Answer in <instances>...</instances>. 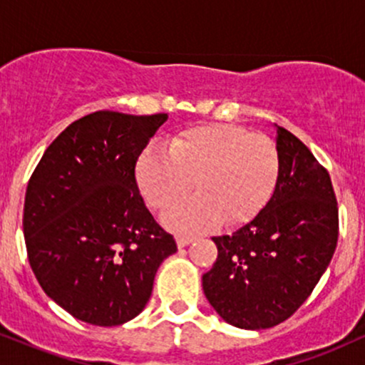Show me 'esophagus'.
Instances as JSON below:
<instances>
[{
  "mask_svg": "<svg viewBox=\"0 0 365 365\" xmlns=\"http://www.w3.org/2000/svg\"><path fill=\"white\" fill-rule=\"evenodd\" d=\"M194 240H195L194 237H187V235H178L177 237L178 247H187L188 244H192V242H194Z\"/></svg>",
  "mask_w": 365,
  "mask_h": 365,
  "instance_id": "34e87169",
  "label": "esophagus"
}]
</instances>
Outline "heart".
Listing matches in <instances>:
<instances>
[{
    "instance_id": "heart-1",
    "label": "heart",
    "mask_w": 365,
    "mask_h": 365,
    "mask_svg": "<svg viewBox=\"0 0 365 365\" xmlns=\"http://www.w3.org/2000/svg\"><path fill=\"white\" fill-rule=\"evenodd\" d=\"M278 177L274 142L225 123L183 130L168 150L153 145L137 163L142 194L159 211L183 199L194 182L197 195L165 215V223L182 233L206 232L220 220L225 225L252 220L269 202Z\"/></svg>"
}]
</instances>
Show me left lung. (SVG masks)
Wrapping results in <instances>:
<instances>
[{"mask_svg": "<svg viewBox=\"0 0 365 365\" xmlns=\"http://www.w3.org/2000/svg\"><path fill=\"white\" fill-rule=\"evenodd\" d=\"M279 177L252 221L215 237L217 259L202 276L209 304L228 324L266 329L309 299L338 242V204L324 166L278 127Z\"/></svg>", "mask_w": 365, "mask_h": 365, "instance_id": "8db88e82", "label": "left lung"}]
</instances>
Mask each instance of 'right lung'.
I'll return each mask as SVG.
<instances>
[{
	"label": "right lung",
	"instance_id": "1",
	"mask_svg": "<svg viewBox=\"0 0 365 365\" xmlns=\"http://www.w3.org/2000/svg\"><path fill=\"white\" fill-rule=\"evenodd\" d=\"M165 113L96 111L51 142L29 180L27 257L46 295L94 326L139 316L173 235L145 207L135 165Z\"/></svg>",
	"mask_w": 365,
	"mask_h": 365
}]
</instances>
